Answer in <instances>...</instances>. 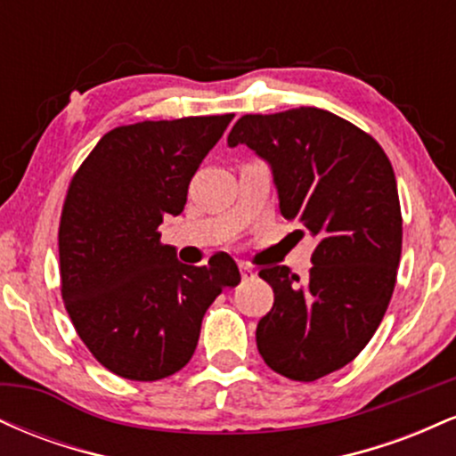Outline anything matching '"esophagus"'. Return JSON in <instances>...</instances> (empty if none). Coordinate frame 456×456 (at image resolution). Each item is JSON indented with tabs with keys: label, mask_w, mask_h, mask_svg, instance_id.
Instances as JSON below:
<instances>
[{
	"label": "esophagus",
	"mask_w": 456,
	"mask_h": 456,
	"mask_svg": "<svg viewBox=\"0 0 456 456\" xmlns=\"http://www.w3.org/2000/svg\"><path fill=\"white\" fill-rule=\"evenodd\" d=\"M240 274H242V281H253L255 276H257L253 268H248V265H244V264H240Z\"/></svg>",
	"instance_id": "34e87169"
}]
</instances>
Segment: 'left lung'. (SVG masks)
I'll return each mask as SVG.
<instances>
[{
  "instance_id": "left-lung-1",
  "label": "left lung",
  "mask_w": 456,
  "mask_h": 456,
  "mask_svg": "<svg viewBox=\"0 0 456 456\" xmlns=\"http://www.w3.org/2000/svg\"><path fill=\"white\" fill-rule=\"evenodd\" d=\"M227 145L270 167L281 214L317 242L306 279L287 265L259 272L274 305L257 323L265 364L315 381L352 362L388 308L403 240L395 171L378 141L315 107L244 115Z\"/></svg>"
}]
</instances>
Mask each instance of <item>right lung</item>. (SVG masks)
<instances>
[{
	"label": "right lung",
	"mask_w": 456,
	"mask_h": 456,
	"mask_svg": "<svg viewBox=\"0 0 456 456\" xmlns=\"http://www.w3.org/2000/svg\"><path fill=\"white\" fill-rule=\"evenodd\" d=\"M232 119L119 126L72 177L60 224L61 296L81 341L119 378L177 373L195 354L208 306L240 282L229 255L186 265L159 233L167 214L184 210L192 175Z\"/></svg>",
	"instance_id": "right-lung-1"
}]
</instances>
